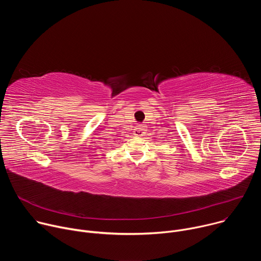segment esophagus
<instances>
[{
	"instance_id": "obj_1",
	"label": "esophagus",
	"mask_w": 261,
	"mask_h": 261,
	"mask_svg": "<svg viewBox=\"0 0 261 261\" xmlns=\"http://www.w3.org/2000/svg\"><path fill=\"white\" fill-rule=\"evenodd\" d=\"M145 133H146V129L142 125H137V127H135L134 132H133V134L135 136H143V135H145Z\"/></svg>"
}]
</instances>
